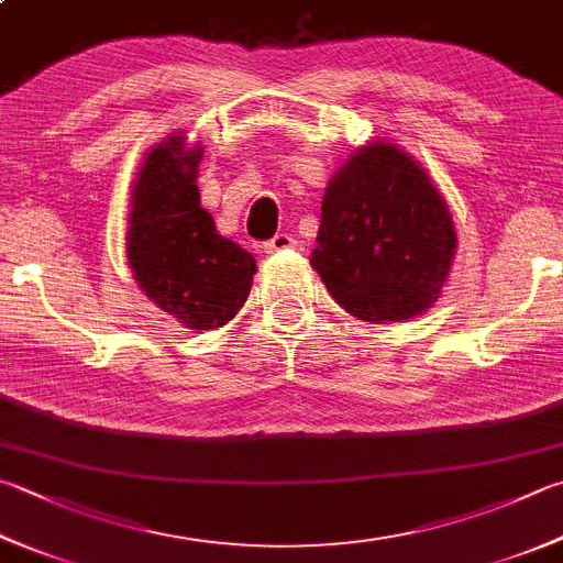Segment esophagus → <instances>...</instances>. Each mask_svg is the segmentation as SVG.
<instances>
[{
  "instance_id": "1",
  "label": "esophagus",
  "mask_w": 563,
  "mask_h": 563,
  "mask_svg": "<svg viewBox=\"0 0 563 563\" xmlns=\"http://www.w3.org/2000/svg\"><path fill=\"white\" fill-rule=\"evenodd\" d=\"M291 247H296V240H294V235H289V232H277V235H274L269 242H264V250H267L269 254L286 252Z\"/></svg>"
}]
</instances>
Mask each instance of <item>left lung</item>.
<instances>
[{
    "label": "left lung",
    "mask_w": 563,
    "mask_h": 563,
    "mask_svg": "<svg viewBox=\"0 0 563 563\" xmlns=\"http://www.w3.org/2000/svg\"><path fill=\"white\" fill-rule=\"evenodd\" d=\"M316 242L311 264L325 289L369 323L427 311L455 254L446 203L395 144L360 150L331 178Z\"/></svg>",
    "instance_id": "left-lung-1"
}]
</instances>
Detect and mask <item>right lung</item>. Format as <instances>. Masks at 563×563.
<instances>
[{
    "label": "right lung",
    "instance_id": "obj_1",
    "mask_svg": "<svg viewBox=\"0 0 563 563\" xmlns=\"http://www.w3.org/2000/svg\"><path fill=\"white\" fill-rule=\"evenodd\" d=\"M200 150L184 136L144 158L132 190L126 257L142 291L190 331H216L247 301L254 257L218 235L196 186Z\"/></svg>",
    "mask_w": 563,
    "mask_h": 563
}]
</instances>
